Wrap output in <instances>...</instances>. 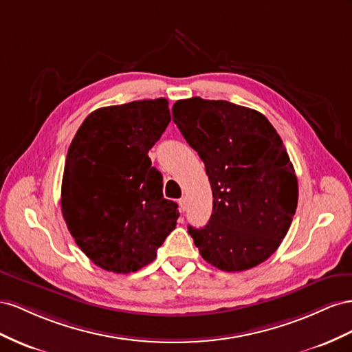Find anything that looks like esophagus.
<instances>
[{
    "instance_id": "obj_1",
    "label": "esophagus",
    "mask_w": 352,
    "mask_h": 352,
    "mask_svg": "<svg viewBox=\"0 0 352 352\" xmlns=\"http://www.w3.org/2000/svg\"><path fill=\"white\" fill-rule=\"evenodd\" d=\"M178 205H179V210H182V212H184V210L187 209V199L186 197H182L178 200Z\"/></svg>"
}]
</instances>
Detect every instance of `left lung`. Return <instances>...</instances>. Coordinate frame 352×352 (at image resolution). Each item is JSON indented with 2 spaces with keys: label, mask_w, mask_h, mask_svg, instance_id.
Masks as SVG:
<instances>
[{
  "label": "left lung",
  "mask_w": 352,
  "mask_h": 352,
  "mask_svg": "<svg viewBox=\"0 0 352 352\" xmlns=\"http://www.w3.org/2000/svg\"><path fill=\"white\" fill-rule=\"evenodd\" d=\"M173 120L204 160L212 188L208 224L188 226L200 255L228 273L264 263L287 234L298 205L282 138L263 113L226 100H178Z\"/></svg>",
  "instance_id": "8db88e82"
}]
</instances>
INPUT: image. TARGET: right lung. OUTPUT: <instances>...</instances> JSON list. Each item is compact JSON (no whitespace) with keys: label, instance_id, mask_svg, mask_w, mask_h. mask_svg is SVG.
<instances>
[{"label":"right lung","instance_id":"obj_1","mask_svg":"<svg viewBox=\"0 0 352 352\" xmlns=\"http://www.w3.org/2000/svg\"><path fill=\"white\" fill-rule=\"evenodd\" d=\"M169 122L166 98L107 106L85 118L69 146L62 214L103 270L126 274L150 264L175 228L178 205L164 199L147 155Z\"/></svg>","mask_w":352,"mask_h":352}]
</instances>
